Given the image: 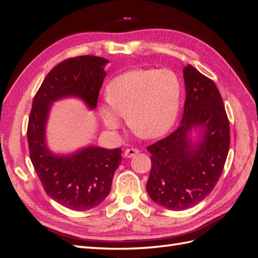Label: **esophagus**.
<instances>
[{
	"instance_id": "esophagus-1",
	"label": "esophagus",
	"mask_w": 258,
	"mask_h": 258,
	"mask_svg": "<svg viewBox=\"0 0 258 258\" xmlns=\"http://www.w3.org/2000/svg\"><path fill=\"white\" fill-rule=\"evenodd\" d=\"M139 153H140V151L137 150V148H134V147L127 148V150L124 151V157H126V158H132V157H135L136 155H138Z\"/></svg>"
}]
</instances>
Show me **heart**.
<instances>
[{
  "instance_id": "heart-1",
  "label": "heart",
  "mask_w": 258,
  "mask_h": 258,
  "mask_svg": "<svg viewBox=\"0 0 258 258\" xmlns=\"http://www.w3.org/2000/svg\"><path fill=\"white\" fill-rule=\"evenodd\" d=\"M181 96V81L171 70H132L108 84L107 102L101 105V115L110 130L118 129L127 116L138 135L159 138L174 126Z\"/></svg>"
}]
</instances>
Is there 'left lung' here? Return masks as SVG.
Masks as SVG:
<instances>
[{
  "mask_svg": "<svg viewBox=\"0 0 258 258\" xmlns=\"http://www.w3.org/2000/svg\"><path fill=\"white\" fill-rule=\"evenodd\" d=\"M183 75L186 100L181 124L146 147L152 154L147 192L156 204L174 211L196 206L213 190L230 143L228 117L214 82L190 64ZM197 128L200 139L192 142L191 132Z\"/></svg>",
  "mask_w": 258,
  "mask_h": 258,
  "instance_id": "8db88e82",
  "label": "left lung"
}]
</instances>
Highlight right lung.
<instances>
[{
    "instance_id": "obj_1",
    "label": "right lung",
    "mask_w": 258,
    "mask_h": 258,
    "mask_svg": "<svg viewBox=\"0 0 258 258\" xmlns=\"http://www.w3.org/2000/svg\"><path fill=\"white\" fill-rule=\"evenodd\" d=\"M106 63L108 60L96 56L60 62L45 77L29 116L27 136L35 172L51 199L74 211L96 208L107 197L121 150L90 145L70 155H56L46 143V123L52 102L64 98H79L95 110Z\"/></svg>"
}]
</instances>
